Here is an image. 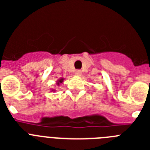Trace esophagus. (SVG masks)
<instances>
[{
    "label": "esophagus",
    "mask_w": 150,
    "mask_h": 150,
    "mask_svg": "<svg viewBox=\"0 0 150 150\" xmlns=\"http://www.w3.org/2000/svg\"><path fill=\"white\" fill-rule=\"evenodd\" d=\"M75 74H76V75H77V76H80V75H81V74H82V72H81V71H79V70H77V71H76Z\"/></svg>",
    "instance_id": "esophagus-1"
}]
</instances>
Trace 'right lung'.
Segmentation results:
<instances>
[{
	"label": "right lung",
	"instance_id": "add662e5",
	"mask_svg": "<svg viewBox=\"0 0 150 150\" xmlns=\"http://www.w3.org/2000/svg\"><path fill=\"white\" fill-rule=\"evenodd\" d=\"M64 80V78L63 77H61L59 78V79H58V80L56 81L57 86H59L61 84H63ZM56 91V89H54V88H52L51 89V91Z\"/></svg>",
	"mask_w": 150,
	"mask_h": 150
}]
</instances>
